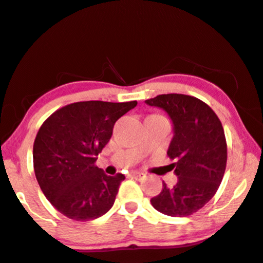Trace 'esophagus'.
Wrapping results in <instances>:
<instances>
[{
  "mask_svg": "<svg viewBox=\"0 0 263 263\" xmlns=\"http://www.w3.org/2000/svg\"><path fill=\"white\" fill-rule=\"evenodd\" d=\"M129 177L135 178V179H137V180H142V179H144V178H146V174L142 173V172L134 171V172H131V173H129Z\"/></svg>",
  "mask_w": 263,
  "mask_h": 263,
  "instance_id": "obj_1",
  "label": "esophagus"
}]
</instances>
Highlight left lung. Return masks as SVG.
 I'll return each mask as SVG.
<instances>
[{
  "instance_id": "1",
  "label": "left lung",
  "mask_w": 263,
  "mask_h": 263,
  "mask_svg": "<svg viewBox=\"0 0 263 263\" xmlns=\"http://www.w3.org/2000/svg\"><path fill=\"white\" fill-rule=\"evenodd\" d=\"M163 108L173 123L167 155L176 159L178 182L163 183L151 204L170 216H189L215 195L226 168L228 147L219 117L205 102L183 93H163L144 101Z\"/></svg>"
}]
</instances>
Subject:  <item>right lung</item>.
<instances>
[{"instance_id":"obj_1","label":"right lung","mask_w":263,"mask_h":263,"mask_svg":"<svg viewBox=\"0 0 263 263\" xmlns=\"http://www.w3.org/2000/svg\"><path fill=\"white\" fill-rule=\"evenodd\" d=\"M137 101H81L50 115L33 144L39 186L50 204L77 221L98 219L112 208L125 176H106L95 165L115 122Z\"/></svg>"}]
</instances>
